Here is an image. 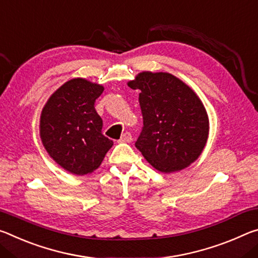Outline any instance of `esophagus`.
<instances>
[{"instance_id":"1","label":"esophagus","mask_w":258,"mask_h":258,"mask_svg":"<svg viewBox=\"0 0 258 258\" xmlns=\"http://www.w3.org/2000/svg\"><path fill=\"white\" fill-rule=\"evenodd\" d=\"M132 141H133L132 134L128 133V132H125V133L122 134V136H121L119 142H120V143H130Z\"/></svg>"}]
</instances>
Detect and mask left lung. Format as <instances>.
I'll return each mask as SVG.
<instances>
[{"label":"left lung","mask_w":258,"mask_h":258,"mask_svg":"<svg viewBox=\"0 0 258 258\" xmlns=\"http://www.w3.org/2000/svg\"><path fill=\"white\" fill-rule=\"evenodd\" d=\"M128 86L141 90L144 125L135 145L147 162L168 174L196 161L209 134L208 115L196 92L163 72H142Z\"/></svg>","instance_id":"8db88e82"}]
</instances>
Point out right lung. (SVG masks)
Here are the masks:
<instances>
[{"label":"right lung","mask_w":258,"mask_h":258,"mask_svg":"<svg viewBox=\"0 0 258 258\" xmlns=\"http://www.w3.org/2000/svg\"><path fill=\"white\" fill-rule=\"evenodd\" d=\"M103 91L100 84L72 79L53 92L42 109V144L59 166L74 175L96 170L113 146L101 134L103 120L95 109Z\"/></svg>","instance_id":"1"}]
</instances>
